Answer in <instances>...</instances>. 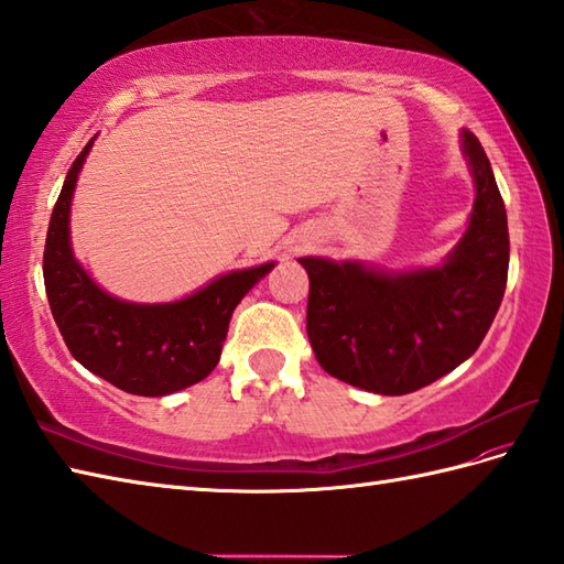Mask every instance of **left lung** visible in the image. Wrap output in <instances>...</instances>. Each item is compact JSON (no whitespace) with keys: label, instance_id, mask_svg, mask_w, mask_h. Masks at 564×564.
Returning <instances> with one entry per match:
<instances>
[{"label":"left lung","instance_id":"obj_1","mask_svg":"<svg viewBox=\"0 0 564 564\" xmlns=\"http://www.w3.org/2000/svg\"><path fill=\"white\" fill-rule=\"evenodd\" d=\"M476 182L474 214L442 267L382 271L303 257L307 336L332 377L384 397L427 387L474 356L500 310L509 232L502 194L474 132H462Z\"/></svg>","mask_w":564,"mask_h":564}]
</instances>
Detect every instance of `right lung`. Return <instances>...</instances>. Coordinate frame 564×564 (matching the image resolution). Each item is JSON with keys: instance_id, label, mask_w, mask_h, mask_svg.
<instances>
[{"instance_id": "1", "label": "right lung", "mask_w": 564, "mask_h": 564, "mask_svg": "<svg viewBox=\"0 0 564 564\" xmlns=\"http://www.w3.org/2000/svg\"><path fill=\"white\" fill-rule=\"evenodd\" d=\"M90 147L94 139L76 155L50 216L43 276L52 317L86 370L137 397L173 394L212 375L232 310L273 261L218 276L177 303L139 305L108 295L74 259L69 242L72 194Z\"/></svg>"}]
</instances>
